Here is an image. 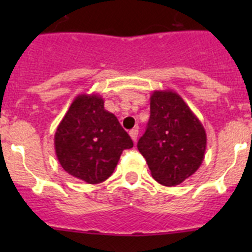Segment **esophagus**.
Returning a JSON list of instances; mask_svg holds the SVG:
<instances>
[{
    "instance_id": "obj_1",
    "label": "esophagus",
    "mask_w": 252,
    "mask_h": 252,
    "mask_svg": "<svg viewBox=\"0 0 252 252\" xmlns=\"http://www.w3.org/2000/svg\"><path fill=\"white\" fill-rule=\"evenodd\" d=\"M130 136H131V139H132V141L133 142H136V140H137V135H139V130H137V128H132V130H130Z\"/></svg>"
}]
</instances>
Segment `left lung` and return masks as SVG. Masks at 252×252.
<instances>
[{"instance_id":"8db88e82","label":"left lung","mask_w":252,"mask_h":252,"mask_svg":"<svg viewBox=\"0 0 252 252\" xmlns=\"http://www.w3.org/2000/svg\"><path fill=\"white\" fill-rule=\"evenodd\" d=\"M207 135L203 125L177 92L154 91L150 119L137 149L158 183L175 187L199 169Z\"/></svg>"}]
</instances>
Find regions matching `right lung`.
Masks as SVG:
<instances>
[{"instance_id": "obj_1", "label": "right lung", "mask_w": 252, "mask_h": 252, "mask_svg": "<svg viewBox=\"0 0 252 252\" xmlns=\"http://www.w3.org/2000/svg\"><path fill=\"white\" fill-rule=\"evenodd\" d=\"M133 142L97 93H82L72 102L54 135L60 165L88 184L102 183L115 170L125 149Z\"/></svg>"}]
</instances>
